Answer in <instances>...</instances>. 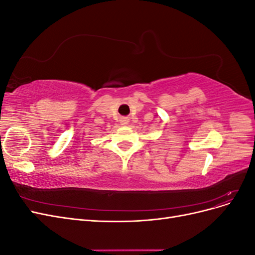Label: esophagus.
<instances>
[{
	"mask_svg": "<svg viewBox=\"0 0 255 255\" xmlns=\"http://www.w3.org/2000/svg\"><path fill=\"white\" fill-rule=\"evenodd\" d=\"M128 118H122L121 119V125L126 126V125H128Z\"/></svg>",
	"mask_w": 255,
	"mask_h": 255,
	"instance_id": "obj_1",
	"label": "esophagus"
}]
</instances>
